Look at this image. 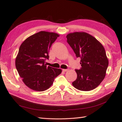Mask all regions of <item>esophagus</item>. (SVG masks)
Instances as JSON below:
<instances>
[{
    "instance_id": "34e87169",
    "label": "esophagus",
    "mask_w": 122,
    "mask_h": 122,
    "mask_svg": "<svg viewBox=\"0 0 122 122\" xmlns=\"http://www.w3.org/2000/svg\"><path fill=\"white\" fill-rule=\"evenodd\" d=\"M69 70L68 69H62V71L64 72H66V71H68Z\"/></svg>"
}]
</instances>
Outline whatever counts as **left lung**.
I'll return each mask as SVG.
<instances>
[{
    "label": "left lung",
    "instance_id": "left-lung-1",
    "mask_svg": "<svg viewBox=\"0 0 122 122\" xmlns=\"http://www.w3.org/2000/svg\"><path fill=\"white\" fill-rule=\"evenodd\" d=\"M66 37L77 57L81 59V67L75 70L77 77L72 85L83 91L94 89L105 78L109 63L105 48L96 38L85 32L70 33Z\"/></svg>",
    "mask_w": 122,
    "mask_h": 122
}]
</instances>
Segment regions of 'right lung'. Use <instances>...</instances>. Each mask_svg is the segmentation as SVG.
I'll list each match as a JSON object with an SVG mask.
<instances>
[{
  "label": "right lung",
  "mask_w": 122,
  "mask_h": 122,
  "mask_svg": "<svg viewBox=\"0 0 122 122\" xmlns=\"http://www.w3.org/2000/svg\"><path fill=\"white\" fill-rule=\"evenodd\" d=\"M58 37L56 33L41 31L29 37L20 47L15 66L23 83L31 90H47L61 73V69L47 67L45 64L50 48Z\"/></svg>",
  "instance_id": "right-lung-1"
}]
</instances>
